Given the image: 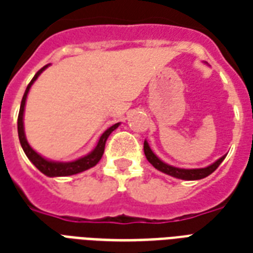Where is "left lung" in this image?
<instances>
[{"instance_id":"8db88e82","label":"left lung","mask_w":253,"mask_h":253,"mask_svg":"<svg viewBox=\"0 0 253 253\" xmlns=\"http://www.w3.org/2000/svg\"><path fill=\"white\" fill-rule=\"evenodd\" d=\"M144 155H146L147 160L155 167V168L160 170V172L166 173V174H169V176L176 177V178H181V180H201V178H205L208 177L209 174H211L214 170H215L218 167L220 166V163L223 162L226 155L222 156L220 159H218L216 162H214L212 164H210L209 167H205V168H196V169H184V168H177V167H172L164 163L163 160L156 156L154 154V151L151 150L150 144L147 140H144Z\"/></svg>"}]
</instances>
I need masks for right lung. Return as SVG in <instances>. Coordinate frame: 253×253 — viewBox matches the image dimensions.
<instances>
[{
    "instance_id": "right-lung-1",
    "label": "right lung",
    "mask_w": 253,
    "mask_h": 253,
    "mask_svg": "<svg viewBox=\"0 0 253 253\" xmlns=\"http://www.w3.org/2000/svg\"><path fill=\"white\" fill-rule=\"evenodd\" d=\"M47 67H48V65H44L43 68L39 69L37 72V75L33 77V80L30 81V84L26 87V91L25 94H23V98H22L21 102L19 114H18V136H19V142H21V146L22 148H23V151H25L26 156L29 158L30 162L33 163L34 166L37 167L43 174H45V176L48 177L72 176V174H77V173L84 172L86 169L94 167L95 164L101 160L109 135H110L121 123H115V125H113L111 127H109V128L101 135V138H99L94 150L91 151V152H89L87 155H85V156H83V158L77 159V160H73V162H53V160H48V159L43 158L42 155L38 154L37 151H34L33 148H31V146L29 144V142H27V139H26L25 126H23V113H25L26 98H27V94H29L30 87L33 86V84L37 81L39 75H41Z\"/></svg>"
}]
</instances>
